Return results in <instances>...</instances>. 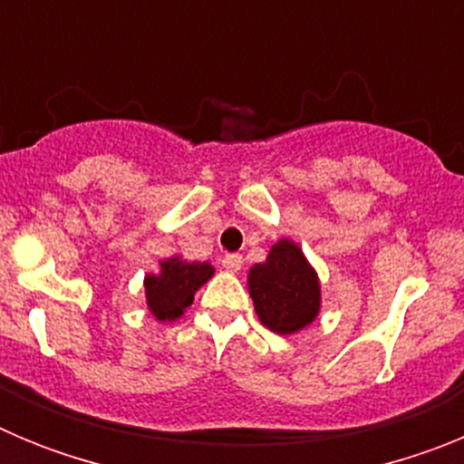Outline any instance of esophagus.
I'll use <instances>...</instances> for the list:
<instances>
[{
    "mask_svg": "<svg viewBox=\"0 0 464 464\" xmlns=\"http://www.w3.org/2000/svg\"><path fill=\"white\" fill-rule=\"evenodd\" d=\"M220 262H223V267L227 269V272H239L241 265H244V257H241L239 253H229V256H225Z\"/></svg>",
    "mask_w": 464,
    "mask_h": 464,
    "instance_id": "obj_1",
    "label": "esophagus"
}]
</instances>
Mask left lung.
<instances>
[{
    "mask_svg": "<svg viewBox=\"0 0 464 464\" xmlns=\"http://www.w3.org/2000/svg\"><path fill=\"white\" fill-rule=\"evenodd\" d=\"M248 293L257 318L276 334H293L311 325L321 311V281L302 248L281 239L267 260L248 272Z\"/></svg>",
    "mask_w": 464,
    "mask_h": 464,
    "instance_id": "left-lung-1",
    "label": "left lung"
}]
</instances>
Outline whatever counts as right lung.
<instances>
[{
    "mask_svg": "<svg viewBox=\"0 0 464 464\" xmlns=\"http://www.w3.org/2000/svg\"><path fill=\"white\" fill-rule=\"evenodd\" d=\"M213 276L208 262H188L181 256H171L160 262V274L143 278L146 304L160 323L181 318L192 304L195 293Z\"/></svg>",
    "mask_w": 464,
    "mask_h": 464,
    "instance_id": "1",
    "label": "right lung"
}]
</instances>
